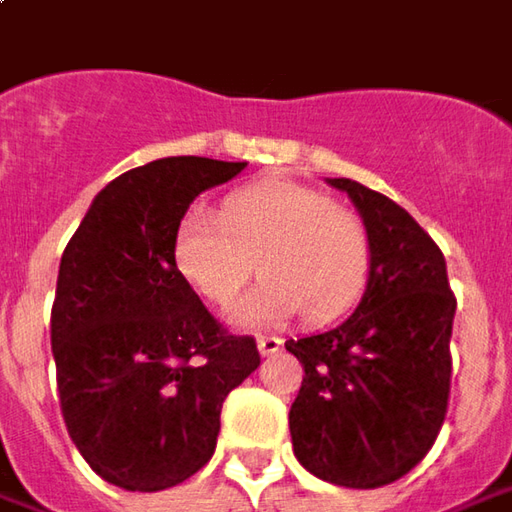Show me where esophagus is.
Segmentation results:
<instances>
[{
	"label": "esophagus",
	"instance_id": "1",
	"mask_svg": "<svg viewBox=\"0 0 512 512\" xmlns=\"http://www.w3.org/2000/svg\"><path fill=\"white\" fill-rule=\"evenodd\" d=\"M281 344H284V341L276 338V335H262V338H259V352H262V355H276L281 349Z\"/></svg>",
	"mask_w": 512,
	"mask_h": 512
}]
</instances>
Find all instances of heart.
<instances>
[{
  "label": "heart",
  "mask_w": 512,
  "mask_h": 512,
  "mask_svg": "<svg viewBox=\"0 0 512 512\" xmlns=\"http://www.w3.org/2000/svg\"><path fill=\"white\" fill-rule=\"evenodd\" d=\"M174 262L216 307H228L259 264L264 281L233 307L236 327H279L298 310L321 324L358 298L369 233L355 211L324 191L267 180L233 191L222 219L200 205L188 208L174 233Z\"/></svg>",
  "instance_id": "obj_1"
}]
</instances>
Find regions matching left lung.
<instances>
[{
  "label": "left lung",
  "instance_id": "left-lung-1",
  "mask_svg": "<svg viewBox=\"0 0 512 512\" xmlns=\"http://www.w3.org/2000/svg\"><path fill=\"white\" fill-rule=\"evenodd\" d=\"M369 233V284L329 332L287 341L304 366L290 434L298 462L341 488H383L437 442L451 394L456 296L437 242L397 202L335 177Z\"/></svg>",
  "mask_w": 512,
  "mask_h": 512
}]
</instances>
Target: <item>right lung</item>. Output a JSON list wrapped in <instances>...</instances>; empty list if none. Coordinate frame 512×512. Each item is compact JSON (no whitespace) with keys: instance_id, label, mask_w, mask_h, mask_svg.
<instances>
[{"instance_id":"right-lung-1","label":"right lung","mask_w":512,"mask_h":512,"mask_svg":"<svg viewBox=\"0 0 512 512\" xmlns=\"http://www.w3.org/2000/svg\"><path fill=\"white\" fill-rule=\"evenodd\" d=\"M248 163L163 157L106 185L64 248L50 341L70 440L109 485L174 488L214 456L225 397L262 363L174 262L197 194Z\"/></svg>"}]
</instances>
